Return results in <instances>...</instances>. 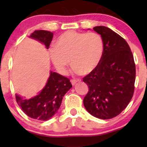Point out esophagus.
<instances>
[{"label": "esophagus", "instance_id": "esophagus-1", "mask_svg": "<svg viewBox=\"0 0 147 147\" xmlns=\"http://www.w3.org/2000/svg\"><path fill=\"white\" fill-rule=\"evenodd\" d=\"M70 82H71L72 85V86H74V85H75V84H76V83H77V80H75V79H72V80L70 81Z\"/></svg>", "mask_w": 147, "mask_h": 147}]
</instances>
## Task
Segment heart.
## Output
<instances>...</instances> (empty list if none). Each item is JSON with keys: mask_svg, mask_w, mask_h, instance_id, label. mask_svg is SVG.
I'll return each mask as SVG.
<instances>
[{"mask_svg": "<svg viewBox=\"0 0 147 147\" xmlns=\"http://www.w3.org/2000/svg\"><path fill=\"white\" fill-rule=\"evenodd\" d=\"M104 53L102 36L95 32L82 33L67 31L55 42V48L49 51L54 66L60 73L65 74L70 65L77 75H88L97 69Z\"/></svg>", "mask_w": 147, "mask_h": 147, "instance_id": "b5f03b06", "label": "heart"}]
</instances>
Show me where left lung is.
Returning a JSON list of instances; mask_svg holds the SVG:
<instances>
[{
  "instance_id": "obj_1",
  "label": "left lung",
  "mask_w": 147,
  "mask_h": 147,
  "mask_svg": "<svg viewBox=\"0 0 147 147\" xmlns=\"http://www.w3.org/2000/svg\"><path fill=\"white\" fill-rule=\"evenodd\" d=\"M93 30L102 36L104 53L97 69L83 79L89 88L84 105L94 117L109 119L121 113L132 99L136 65L129 45L122 36L105 26Z\"/></svg>"
}]
</instances>
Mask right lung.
<instances>
[{
    "instance_id": "right-lung-1",
    "label": "right lung",
    "mask_w": 147,
    "mask_h": 147,
    "mask_svg": "<svg viewBox=\"0 0 147 147\" xmlns=\"http://www.w3.org/2000/svg\"><path fill=\"white\" fill-rule=\"evenodd\" d=\"M29 37L41 43L48 49L53 33L45 30H36ZM72 86L67 77L50 71L46 84L36 96L26 99L16 94V102L21 110L30 117L47 121L57 113L64 95Z\"/></svg>"
}]
</instances>
